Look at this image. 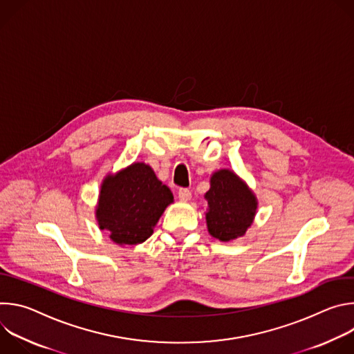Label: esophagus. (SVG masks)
<instances>
[{"label":"esophagus","instance_id":"esophagus-1","mask_svg":"<svg viewBox=\"0 0 354 354\" xmlns=\"http://www.w3.org/2000/svg\"><path fill=\"white\" fill-rule=\"evenodd\" d=\"M178 196H179V198L180 200H190V197H192V192L189 190V189H186V187H182V189H179V192H178Z\"/></svg>","mask_w":354,"mask_h":354}]
</instances>
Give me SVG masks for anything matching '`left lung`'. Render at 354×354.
Listing matches in <instances>:
<instances>
[{
    "mask_svg": "<svg viewBox=\"0 0 354 354\" xmlns=\"http://www.w3.org/2000/svg\"><path fill=\"white\" fill-rule=\"evenodd\" d=\"M206 223L212 236L228 242L242 236L254 223L258 200L232 171L220 169L210 179Z\"/></svg>",
    "mask_w": 354,
    "mask_h": 354,
    "instance_id": "obj_1",
    "label": "left lung"
}]
</instances>
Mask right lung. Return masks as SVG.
<instances>
[{
	"mask_svg": "<svg viewBox=\"0 0 354 354\" xmlns=\"http://www.w3.org/2000/svg\"><path fill=\"white\" fill-rule=\"evenodd\" d=\"M174 201L172 192L151 167L134 162L100 186L96 220L119 245H137L148 239L165 209Z\"/></svg>",
	"mask_w": 354,
	"mask_h": 354,
	"instance_id": "1",
	"label": "right lung"
}]
</instances>
